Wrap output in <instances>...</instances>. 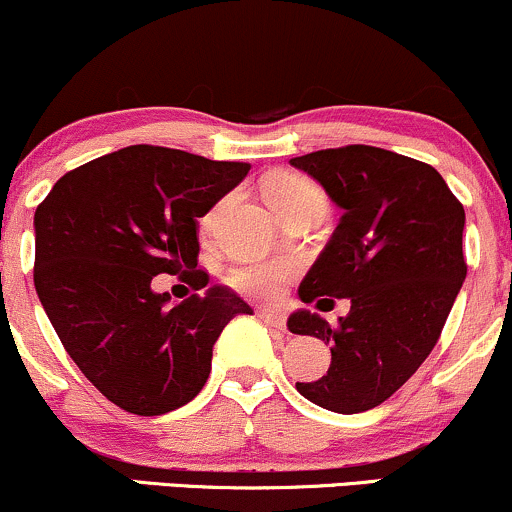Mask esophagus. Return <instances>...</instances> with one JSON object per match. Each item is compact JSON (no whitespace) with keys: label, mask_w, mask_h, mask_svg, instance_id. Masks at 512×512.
Returning <instances> with one entry per match:
<instances>
[{"label":"esophagus","mask_w":512,"mask_h":512,"mask_svg":"<svg viewBox=\"0 0 512 512\" xmlns=\"http://www.w3.org/2000/svg\"><path fill=\"white\" fill-rule=\"evenodd\" d=\"M260 317L264 322H267V325L276 327V330H284V327H286V315L274 313V310H260Z\"/></svg>","instance_id":"esophagus-1"}]
</instances>
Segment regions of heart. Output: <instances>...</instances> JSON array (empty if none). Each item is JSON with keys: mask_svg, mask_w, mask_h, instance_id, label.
I'll use <instances>...</instances> for the list:
<instances>
[{"mask_svg": "<svg viewBox=\"0 0 512 512\" xmlns=\"http://www.w3.org/2000/svg\"><path fill=\"white\" fill-rule=\"evenodd\" d=\"M267 199L276 214L284 216L301 209H325V195L320 187L310 180L298 178V175H276L267 182ZM223 207V202L211 207L202 219V228L209 231L216 223V216ZM298 264L289 257H252V260H240L228 269L226 279L233 289L257 298H274L279 296L286 281L296 274Z\"/></svg>", "mask_w": 512, "mask_h": 512, "instance_id": "1", "label": "heart"}]
</instances>
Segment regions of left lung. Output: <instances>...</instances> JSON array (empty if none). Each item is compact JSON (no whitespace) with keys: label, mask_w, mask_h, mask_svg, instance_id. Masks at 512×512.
<instances>
[{"label":"left lung","mask_w":512,"mask_h":512,"mask_svg":"<svg viewBox=\"0 0 512 512\" xmlns=\"http://www.w3.org/2000/svg\"><path fill=\"white\" fill-rule=\"evenodd\" d=\"M291 166L344 211L298 296L317 308L351 301L339 325L310 310L289 317L293 334L332 351L327 375L296 390L322 409L358 414L395 395L436 346L467 276L464 209L436 168L378 146L313 151Z\"/></svg>","instance_id":"left-lung-1"}]
</instances>
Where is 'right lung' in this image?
Returning a JSON list of instances; mask_svg holds the SVG:
<instances>
[{
	"instance_id": "right-lung-1",
	"label": "right lung",
	"mask_w": 512,
	"mask_h": 512,
	"mask_svg": "<svg viewBox=\"0 0 512 512\" xmlns=\"http://www.w3.org/2000/svg\"><path fill=\"white\" fill-rule=\"evenodd\" d=\"M137 144L69 170L35 209L33 281L81 373L129 414L158 416L195 399L223 327L252 308L226 286L170 305L158 274L199 291L197 219L248 175Z\"/></svg>"
}]
</instances>
